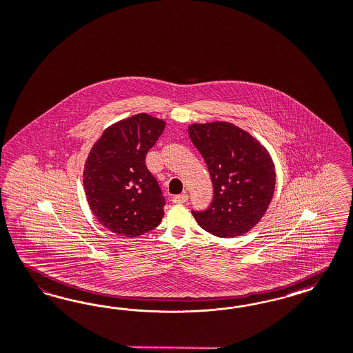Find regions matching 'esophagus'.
I'll return each mask as SVG.
<instances>
[{"instance_id":"esophagus-1","label":"esophagus","mask_w":353,"mask_h":353,"mask_svg":"<svg viewBox=\"0 0 353 353\" xmlns=\"http://www.w3.org/2000/svg\"><path fill=\"white\" fill-rule=\"evenodd\" d=\"M188 199H189V195L188 194L176 195V196H173V203L181 205V203H185V202H188Z\"/></svg>"}]
</instances>
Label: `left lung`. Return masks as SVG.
<instances>
[{
	"label": "left lung",
	"instance_id": "obj_1",
	"mask_svg": "<svg viewBox=\"0 0 353 353\" xmlns=\"http://www.w3.org/2000/svg\"><path fill=\"white\" fill-rule=\"evenodd\" d=\"M188 132L214 186L211 205L193 211L194 219L214 236H243L263 218L275 190V165L266 147L231 122L193 123Z\"/></svg>",
	"mask_w": 353,
	"mask_h": 353
}]
</instances>
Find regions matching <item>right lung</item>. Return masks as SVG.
<instances>
[{
	"label": "right lung",
	"instance_id": "obj_1",
	"mask_svg": "<svg viewBox=\"0 0 353 353\" xmlns=\"http://www.w3.org/2000/svg\"><path fill=\"white\" fill-rule=\"evenodd\" d=\"M165 121L138 113L108 126L91 148L83 170L85 198L99 223L123 237L157 228L165 199L147 170L146 154Z\"/></svg>",
	"mask_w": 353,
	"mask_h": 353
}]
</instances>
